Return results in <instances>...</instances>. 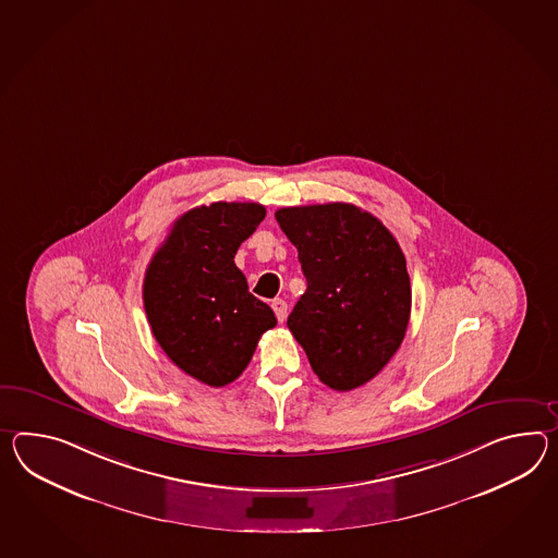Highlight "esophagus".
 Returning a JSON list of instances; mask_svg holds the SVG:
<instances>
[{"label": "esophagus", "instance_id": "1", "mask_svg": "<svg viewBox=\"0 0 558 558\" xmlns=\"http://www.w3.org/2000/svg\"><path fill=\"white\" fill-rule=\"evenodd\" d=\"M272 311L278 318V323H284L286 316H288V304L282 299L272 300Z\"/></svg>", "mask_w": 558, "mask_h": 558}]
</instances>
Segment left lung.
Returning a JSON list of instances; mask_svg holds the SVG:
<instances>
[{
    "label": "left lung",
    "mask_w": 558,
    "mask_h": 558,
    "mask_svg": "<svg viewBox=\"0 0 558 558\" xmlns=\"http://www.w3.org/2000/svg\"><path fill=\"white\" fill-rule=\"evenodd\" d=\"M276 221L306 276L290 332L330 389L365 385L391 361L409 325L408 264L393 233L353 204L282 207Z\"/></svg>",
    "instance_id": "obj_1"
}]
</instances>
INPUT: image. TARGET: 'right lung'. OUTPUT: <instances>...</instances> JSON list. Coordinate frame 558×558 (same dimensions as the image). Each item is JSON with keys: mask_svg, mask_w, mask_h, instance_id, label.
I'll list each match as a JSON object with an SVG mask.
<instances>
[{"mask_svg": "<svg viewBox=\"0 0 558 558\" xmlns=\"http://www.w3.org/2000/svg\"><path fill=\"white\" fill-rule=\"evenodd\" d=\"M264 218L259 204L193 207L173 223L145 272L153 337L183 373L209 387L238 379L259 337L276 327L272 308L250 294L233 262Z\"/></svg>", "mask_w": 558, "mask_h": 558, "instance_id": "right-lung-1", "label": "right lung"}]
</instances>
